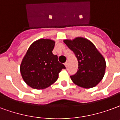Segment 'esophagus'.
I'll return each instance as SVG.
<instances>
[{
	"label": "esophagus",
	"instance_id": "34e87169",
	"mask_svg": "<svg viewBox=\"0 0 120 120\" xmlns=\"http://www.w3.org/2000/svg\"><path fill=\"white\" fill-rule=\"evenodd\" d=\"M64 65H65V67L67 68V65H68V63H67V62H65V64H64Z\"/></svg>",
	"mask_w": 120,
	"mask_h": 120
}]
</instances>
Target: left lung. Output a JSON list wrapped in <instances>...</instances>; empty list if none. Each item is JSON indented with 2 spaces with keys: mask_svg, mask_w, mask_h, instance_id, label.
Returning a JSON list of instances; mask_svg holds the SVG:
<instances>
[{
  "mask_svg": "<svg viewBox=\"0 0 120 120\" xmlns=\"http://www.w3.org/2000/svg\"><path fill=\"white\" fill-rule=\"evenodd\" d=\"M64 42L75 53L78 61V70L71 76L75 85L84 88L96 86L105 72V58L90 40L82 37L64 39Z\"/></svg>",
  "mask_w": 120,
  "mask_h": 120,
  "instance_id": "8db88e82",
  "label": "left lung"
}]
</instances>
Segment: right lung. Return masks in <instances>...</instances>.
Instances as JSON below:
<instances>
[{
    "label": "right lung",
    "mask_w": 120,
    "mask_h": 120,
    "mask_svg": "<svg viewBox=\"0 0 120 120\" xmlns=\"http://www.w3.org/2000/svg\"><path fill=\"white\" fill-rule=\"evenodd\" d=\"M55 41L49 39L35 41L28 48L20 65V72L26 84L34 89L42 90L56 82L58 74L65 69L52 53Z\"/></svg>",
    "instance_id": "right-lung-1"
}]
</instances>
